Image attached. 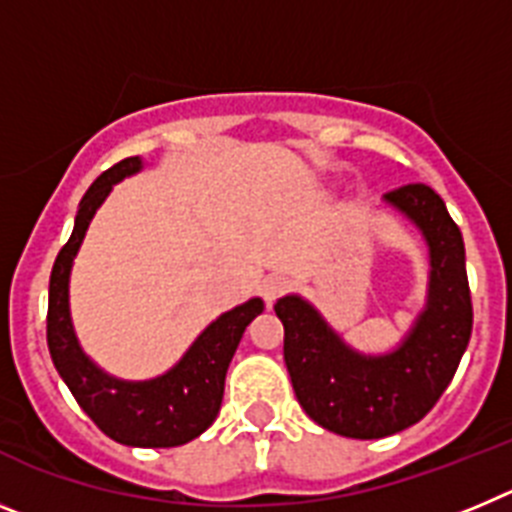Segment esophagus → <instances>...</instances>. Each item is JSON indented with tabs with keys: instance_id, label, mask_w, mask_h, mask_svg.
<instances>
[{
	"instance_id": "esophagus-1",
	"label": "esophagus",
	"mask_w": 512,
	"mask_h": 512,
	"mask_svg": "<svg viewBox=\"0 0 512 512\" xmlns=\"http://www.w3.org/2000/svg\"><path fill=\"white\" fill-rule=\"evenodd\" d=\"M287 287L289 282L284 277H266L264 284H261V297H264L266 302H274L287 292Z\"/></svg>"
}]
</instances>
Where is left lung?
Wrapping results in <instances>:
<instances>
[{"label":"left lung","instance_id":"left-lung-1","mask_svg":"<svg viewBox=\"0 0 512 512\" xmlns=\"http://www.w3.org/2000/svg\"><path fill=\"white\" fill-rule=\"evenodd\" d=\"M384 200L423 230L431 248L428 307L395 354H354L300 297H282L274 305L302 410L348 438H384L423 420L454 379L472 336L464 241L443 200L420 182L392 189Z\"/></svg>","mask_w":512,"mask_h":512}]
</instances>
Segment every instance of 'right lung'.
<instances>
[{
  "mask_svg": "<svg viewBox=\"0 0 512 512\" xmlns=\"http://www.w3.org/2000/svg\"><path fill=\"white\" fill-rule=\"evenodd\" d=\"M140 169V158H122L102 176L94 179L76 212V225L66 246L58 251L48 289V351L58 374L76 397L79 408L94 420L104 436L125 446L169 449L182 446L210 428L217 418L225 390V372L241 343L243 330L261 310L264 302L248 300L246 305L225 312L202 333L179 364L153 382L130 384L107 377L81 354L69 318V271L89 220L110 194L112 184Z\"/></svg>",
  "mask_w": 512,
  "mask_h": 512,
  "instance_id": "1",
  "label": "right lung"
}]
</instances>
